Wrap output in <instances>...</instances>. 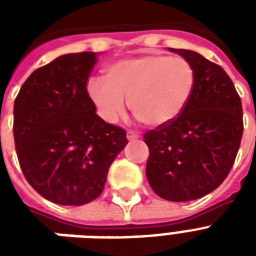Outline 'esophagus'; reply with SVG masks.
<instances>
[{"label":"esophagus","mask_w":256,"mask_h":256,"mask_svg":"<svg viewBox=\"0 0 256 256\" xmlns=\"http://www.w3.org/2000/svg\"><path fill=\"white\" fill-rule=\"evenodd\" d=\"M126 136H128V140H136V138H140V134L136 132H132V130H128V134H126Z\"/></svg>","instance_id":"1"}]
</instances>
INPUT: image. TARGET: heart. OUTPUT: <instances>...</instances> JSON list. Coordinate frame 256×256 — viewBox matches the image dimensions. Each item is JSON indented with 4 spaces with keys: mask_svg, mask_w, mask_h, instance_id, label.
Segmentation results:
<instances>
[{
    "mask_svg": "<svg viewBox=\"0 0 256 256\" xmlns=\"http://www.w3.org/2000/svg\"><path fill=\"white\" fill-rule=\"evenodd\" d=\"M190 62L164 54H144L108 65L104 78L88 82V94L108 122H116L126 110L148 126L158 128L176 120L194 88Z\"/></svg>",
    "mask_w": 256,
    "mask_h": 256,
    "instance_id": "obj_1",
    "label": "heart"
}]
</instances>
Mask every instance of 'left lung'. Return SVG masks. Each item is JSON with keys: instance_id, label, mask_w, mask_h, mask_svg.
I'll return each mask as SVG.
<instances>
[{"instance_id": "1", "label": "left lung", "mask_w": 256, "mask_h": 256, "mask_svg": "<svg viewBox=\"0 0 256 256\" xmlns=\"http://www.w3.org/2000/svg\"><path fill=\"white\" fill-rule=\"evenodd\" d=\"M170 52L190 62L195 84L176 120L144 132L146 176L158 196L187 202L214 191L230 172L242 140V100L220 66L191 50Z\"/></svg>"}]
</instances>
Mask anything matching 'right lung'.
<instances>
[{"mask_svg":"<svg viewBox=\"0 0 256 256\" xmlns=\"http://www.w3.org/2000/svg\"><path fill=\"white\" fill-rule=\"evenodd\" d=\"M92 52L65 54L34 70L14 100L13 134L21 170L48 200L81 206L102 194L126 132L96 114L88 80Z\"/></svg>","mask_w":256,"mask_h":256,"instance_id":"1","label":"right lung"}]
</instances>
